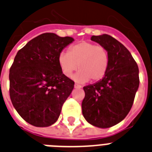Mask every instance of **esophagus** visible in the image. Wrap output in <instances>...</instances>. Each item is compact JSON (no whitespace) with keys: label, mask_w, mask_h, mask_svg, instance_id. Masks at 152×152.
<instances>
[{"label":"esophagus","mask_w":152,"mask_h":152,"mask_svg":"<svg viewBox=\"0 0 152 152\" xmlns=\"http://www.w3.org/2000/svg\"><path fill=\"white\" fill-rule=\"evenodd\" d=\"M74 87L76 89H80V88H82V86H81V85L77 84V83H76V84L74 85Z\"/></svg>","instance_id":"obj_1"}]
</instances>
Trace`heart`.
Listing matches in <instances>:
<instances>
[{"mask_svg": "<svg viewBox=\"0 0 152 152\" xmlns=\"http://www.w3.org/2000/svg\"><path fill=\"white\" fill-rule=\"evenodd\" d=\"M59 67L67 77L80 69L74 79L79 83L102 80L109 66V54L104 47L89 41H81L69 48L68 53L61 52L58 58Z\"/></svg>", "mask_w": 152, "mask_h": 152, "instance_id": "b5f03b06", "label": "heart"}]
</instances>
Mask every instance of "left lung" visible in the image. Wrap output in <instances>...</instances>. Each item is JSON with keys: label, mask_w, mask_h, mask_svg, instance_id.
Returning a JSON list of instances; mask_svg holds the SVG:
<instances>
[{"label": "left lung", "mask_w": 152, "mask_h": 152, "mask_svg": "<svg viewBox=\"0 0 152 152\" xmlns=\"http://www.w3.org/2000/svg\"><path fill=\"white\" fill-rule=\"evenodd\" d=\"M107 49L109 66L103 77L94 84L83 87L82 112L91 125L108 128L125 119L134 103L139 87V69L129 50L108 34L92 36Z\"/></svg>", "instance_id": "left-lung-1"}]
</instances>
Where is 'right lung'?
<instances>
[{
	"label": "right lung",
	"instance_id": "right-lung-1",
	"mask_svg": "<svg viewBox=\"0 0 152 152\" xmlns=\"http://www.w3.org/2000/svg\"><path fill=\"white\" fill-rule=\"evenodd\" d=\"M74 40L52 33L27 43L15 55L9 71V94L19 115L29 124L45 127L58 119L74 82L59 67L63 48Z\"/></svg>",
	"mask_w": 152,
	"mask_h": 152
}]
</instances>
